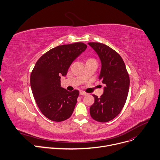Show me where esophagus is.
Instances as JSON below:
<instances>
[{
  "label": "esophagus",
  "mask_w": 160,
  "mask_h": 160,
  "mask_svg": "<svg viewBox=\"0 0 160 160\" xmlns=\"http://www.w3.org/2000/svg\"><path fill=\"white\" fill-rule=\"evenodd\" d=\"M86 94H87V93L86 92H84V91H80V95H86Z\"/></svg>",
  "instance_id": "1"
}]
</instances>
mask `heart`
<instances>
[{
  "label": "heart",
  "instance_id": "1",
  "mask_svg": "<svg viewBox=\"0 0 160 160\" xmlns=\"http://www.w3.org/2000/svg\"><path fill=\"white\" fill-rule=\"evenodd\" d=\"M92 60V59H89V60Z\"/></svg>",
  "mask_w": 160,
  "mask_h": 160
}]
</instances>
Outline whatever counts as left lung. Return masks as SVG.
<instances>
[{
	"instance_id": "1",
	"label": "left lung",
	"mask_w": 160,
	"mask_h": 160,
	"mask_svg": "<svg viewBox=\"0 0 160 160\" xmlns=\"http://www.w3.org/2000/svg\"><path fill=\"white\" fill-rule=\"evenodd\" d=\"M88 44L101 61L98 78L105 84L100 98L92 95L94 103L90 108V114L96 121L108 122L120 114L125 103L130 84L129 74L122 58L112 48L98 42Z\"/></svg>"
}]
</instances>
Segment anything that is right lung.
<instances>
[{
  "mask_svg": "<svg viewBox=\"0 0 160 160\" xmlns=\"http://www.w3.org/2000/svg\"><path fill=\"white\" fill-rule=\"evenodd\" d=\"M86 48L82 42L59 46L37 62L31 74V88L39 109L48 119L62 122L72 114L79 91L62 88L60 78L66 75L72 62Z\"/></svg>",
  "mask_w": 160,
  "mask_h": 160,
  "instance_id": "right-lung-1",
  "label": "right lung"
}]
</instances>
